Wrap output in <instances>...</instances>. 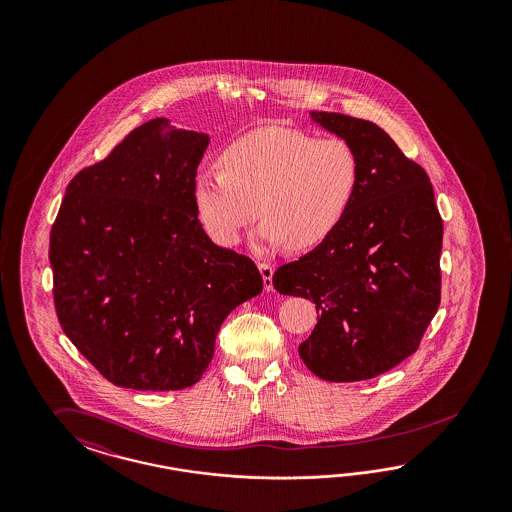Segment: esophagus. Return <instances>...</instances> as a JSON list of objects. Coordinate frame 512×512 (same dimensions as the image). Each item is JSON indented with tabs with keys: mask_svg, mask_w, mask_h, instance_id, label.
I'll return each instance as SVG.
<instances>
[{
	"mask_svg": "<svg viewBox=\"0 0 512 512\" xmlns=\"http://www.w3.org/2000/svg\"><path fill=\"white\" fill-rule=\"evenodd\" d=\"M259 272L263 276L264 291H272L274 289V283H272L274 268H272V264L259 263Z\"/></svg>",
	"mask_w": 512,
	"mask_h": 512,
	"instance_id": "esophagus-1",
	"label": "esophagus"
}]
</instances>
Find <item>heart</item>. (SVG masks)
<instances>
[{
	"label": "heart",
	"instance_id": "1",
	"mask_svg": "<svg viewBox=\"0 0 512 512\" xmlns=\"http://www.w3.org/2000/svg\"><path fill=\"white\" fill-rule=\"evenodd\" d=\"M219 163L221 169L195 174L193 202L206 233L221 246L238 244L261 214L257 246L317 248L338 231L360 184V159L349 142L283 125L238 137Z\"/></svg>",
	"mask_w": 512,
	"mask_h": 512
}]
</instances>
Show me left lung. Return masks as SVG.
Listing matches in <instances>:
<instances>
[{
  "label": "left lung",
  "instance_id": "obj_1",
  "mask_svg": "<svg viewBox=\"0 0 512 512\" xmlns=\"http://www.w3.org/2000/svg\"><path fill=\"white\" fill-rule=\"evenodd\" d=\"M360 159L357 197L338 231L272 278L281 295L315 302L298 353L325 381L372 379L419 347L439 308L443 221L428 174L366 120L310 112Z\"/></svg>",
  "mask_w": 512,
  "mask_h": 512
}]
</instances>
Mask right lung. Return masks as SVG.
Returning <instances> with one entry per match:
<instances>
[{"mask_svg": "<svg viewBox=\"0 0 512 512\" xmlns=\"http://www.w3.org/2000/svg\"><path fill=\"white\" fill-rule=\"evenodd\" d=\"M210 137L154 118L67 186L50 233L63 332L116 387L180 390L227 315L263 291L255 263L210 240L193 180Z\"/></svg>", "mask_w": 512, "mask_h": 512, "instance_id": "obj_1", "label": "right lung"}]
</instances>
